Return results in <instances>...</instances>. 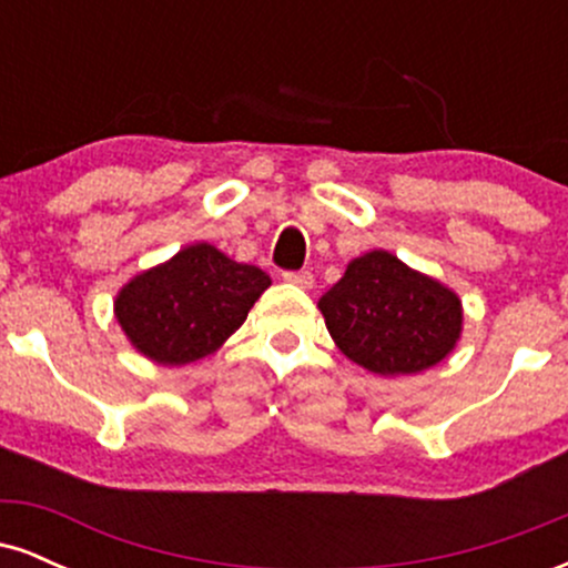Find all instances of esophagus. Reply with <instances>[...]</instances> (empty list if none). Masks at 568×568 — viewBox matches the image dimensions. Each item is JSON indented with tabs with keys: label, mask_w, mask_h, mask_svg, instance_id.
<instances>
[{
	"label": "esophagus",
	"mask_w": 568,
	"mask_h": 568,
	"mask_svg": "<svg viewBox=\"0 0 568 568\" xmlns=\"http://www.w3.org/2000/svg\"><path fill=\"white\" fill-rule=\"evenodd\" d=\"M283 280H285V283L296 285V288H304V291H310L312 285H315V277H312V272H285Z\"/></svg>",
	"instance_id": "esophagus-1"
}]
</instances>
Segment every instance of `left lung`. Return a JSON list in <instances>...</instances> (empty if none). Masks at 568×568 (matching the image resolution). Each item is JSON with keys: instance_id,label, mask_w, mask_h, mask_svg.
<instances>
[{"instance_id": "8db88e82", "label": "left lung", "mask_w": 568, "mask_h": 568, "mask_svg": "<svg viewBox=\"0 0 568 568\" xmlns=\"http://www.w3.org/2000/svg\"><path fill=\"white\" fill-rule=\"evenodd\" d=\"M317 310L336 347L376 376H408L438 366L465 328L456 291L382 247L352 258Z\"/></svg>"}]
</instances>
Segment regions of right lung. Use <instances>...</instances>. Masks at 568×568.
Returning a JSON list of instances; mask_svg holds the SVG:
<instances>
[{
	"mask_svg": "<svg viewBox=\"0 0 568 568\" xmlns=\"http://www.w3.org/2000/svg\"><path fill=\"white\" fill-rule=\"evenodd\" d=\"M272 280L211 243L130 277L114 298V317L130 347L160 366H186L213 355L245 323Z\"/></svg>",
	"mask_w": 568,
	"mask_h": 568,
	"instance_id": "right-lung-1",
	"label": "right lung"
}]
</instances>
